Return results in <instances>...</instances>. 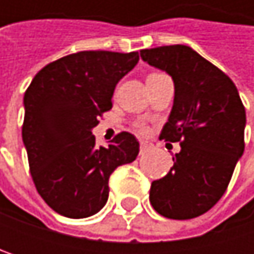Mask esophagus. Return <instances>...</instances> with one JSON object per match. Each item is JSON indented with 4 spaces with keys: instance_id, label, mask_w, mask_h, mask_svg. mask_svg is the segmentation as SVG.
Returning a JSON list of instances; mask_svg holds the SVG:
<instances>
[{
    "instance_id": "34e87169",
    "label": "esophagus",
    "mask_w": 254,
    "mask_h": 254,
    "mask_svg": "<svg viewBox=\"0 0 254 254\" xmlns=\"http://www.w3.org/2000/svg\"><path fill=\"white\" fill-rule=\"evenodd\" d=\"M139 147H141V153H145V151H150L153 148V144H150L147 141H141L139 142Z\"/></svg>"
}]
</instances>
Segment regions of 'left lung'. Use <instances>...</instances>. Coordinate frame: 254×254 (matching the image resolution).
<instances>
[{
    "label": "left lung",
    "mask_w": 254,
    "mask_h": 254,
    "mask_svg": "<svg viewBox=\"0 0 254 254\" xmlns=\"http://www.w3.org/2000/svg\"><path fill=\"white\" fill-rule=\"evenodd\" d=\"M141 59L174 80L160 139L181 144L169 174L151 182L150 203L169 219L197 218L224 195L243 156L244 106L234 82L187 45L142 50Z\"/></svg>",
    "instance_id": "obj_1"
}]
</instances>
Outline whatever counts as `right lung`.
Segmentation results:
<instances>
[{
    "mask_svg": "<svg viewBox=\"0 0 254 254\" xmlns=\"http://www.w3.org/2000/svg\"><path fill=\"white\" fill-rule=\"evenodd\" d=\"M138 60L136 51H80L47 64L26 89L22 138L29 169L54 212L73 219L95 215L107 203L112 172L136 159L139 142L132 133L97 147L92 129Z\"/></svg>",
    "mask_w": 254,
    "mask_h": 254,
    "instance_id": "obj_1",
    "label": "right lung"
}]
</instances>
